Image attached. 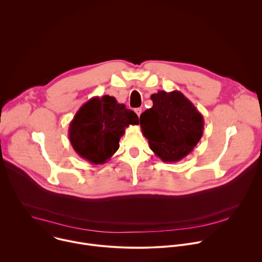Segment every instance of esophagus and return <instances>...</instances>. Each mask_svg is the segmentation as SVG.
I'll use <instances>...</instances> for the list:
<instances>
[{"mask_svg":"<svg viewBox=\"0 0 262 262\" xmlns=\"http://www.w3.org/2000/svg\"><path fill=\"white\" fill-rule=\"evenodd\" d=\"M135 112H136V114L138 115V117H140V115L142 114V108H141V107H137V108L135 110Z\"/></svg>","mask_w":262,"mask_h":262,"instance_id":"obj_1","label":"esophagus"}]
</instances>
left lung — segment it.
Returning a JSON list of instances; mask_svg holds the SVG:
<instances>
[{
  "mask_svg": "<svg viewBox=\"0 0 262 262\" xmlns=\"http://www.w3.org/2000/svg\"><path fill=\"white\" fill-rule=\"evenodd\" d=\"M151 100L152 107L140 116L142 133L163 162H179L200 141L203 116L179 91H159L151 95Z\"/></svg>",
  "mask_w": 262,
  "mask_h": 262,
  "instance_id": "1",
  "label": "left lung"
}]
</instances>
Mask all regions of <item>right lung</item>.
I'll list each match as a JSON object with an SVG mask.
<instances>
[{"instance_id": "right-lung-1", "label": "right lung", "mask_w": 262, "mask_h": 262, "mask_svg": "<svg viewBox=\"0 0 262 262\" xmlns=\"http://www.w3.org/2000/svg\"><path fill=\"white\" fill-rule=\"evenodd\" d=\"M139 124L135 112L110 95L92 97L85 102L69 124L72 148L94 165L104 164L119 148L125 127Z\"/></svg>"}]
</instances>
